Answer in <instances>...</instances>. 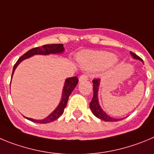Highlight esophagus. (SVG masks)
Returning <instances> with one entry per match:
<instances>
[{"mask_svg":"<svg viewBox=\"0 0 154 154\" xmlns=\"http://www.w3.org/2000/svg\"><path fill=\"white\" fill-rule=\"evenodd\" d=\"M87 79H88V75L84 74L80 76V78H79V80H80V81H83V80H87Z\"/></svg>","mask_w":154,"mask_h":154,"instance_id":"1","label":"esophagus"}]
</instances>
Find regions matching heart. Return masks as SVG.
<instances>
[{
	"label": "heart",
	"instance_id": "heart-1",
	"mask_svg": "<svg viewBox=\"0 0 154 154\" xmlns=\"http://www.w3.org/2000/svg\"><path fill=\"white\" fill-rule=\"evenodd\" d=\"M79 60L85 68H94L100 66L110 64L115 60V57L110 53L87 52L79 56Z\"/></svg>",
	"mask_w": 154,
	"mask_h": 154
}]
</instances>
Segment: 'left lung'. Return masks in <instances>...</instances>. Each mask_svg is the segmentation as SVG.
<instances>
[{"label": "left lung", "instance_id": "left-lung-1", "mask_svg": "<svg viewBox=\"0 0 154 154\" xmlns=\"http://www.w3.org/2000/svg\"><path fill=\"white\" fill-rule=\"evenodd\" d=\"M131 54L134 57L135 59H138L140 60H142L140 57L139 56L136 54L131 52ZM100 84V79L96 78L93 80V89H94V96H93L92 100L91 101L90 103V107H91V110L92 111V113H94L97 117H98L99 119L102 120H104V121H108V122H114V121H118L119 120H123V119H116L113 118V117L108 116L107 114L104 113L102 109H101L100 106L99 104V102H98V98H97V92H98V87H99Z\"/></svg>", "mask_w": 154, "mask_h": 154}]
</instances>
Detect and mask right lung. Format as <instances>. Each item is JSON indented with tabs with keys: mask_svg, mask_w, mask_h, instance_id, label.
<instances>
[{
	"mask_svg": "<svg viewBox=\"0 0 154 154\" xmlns=\"http://www.w3.org/2000/svg\"><path fill=\"white\" fill-rule=\"evenodd\" d=\"M64 51V48L63 47L62 44H45L41 47H37V48H32V49L29 50L27 52H26L24 54L22 55L20 58H19L17 61L14 66L13 72H12V75L14 74L15 69L17 67V65L23 60L24 59L33 56L35 54H58V53H62ZM12 78V76H11ZM77 83H78V78L77 77H69L66 80L64 84V87H63V95H62V99L60 101V104L58 105L57 107L55 109L54 111L52 113L48 116L47 118L41 120H34V119L28 118L26 117L27 120H30V121L34 122V123H38V124H48V123H51L52 121H54L57 119L63 114L64 109L67 106V101H68L69 96L72 93V91H74L75 87L77 86Z\"/></svg>",
	"mask_w": 154,
	"mask_h": 154,
	"instance_id": "obj_1",
	"label": "right lung"
}]
</instances>
